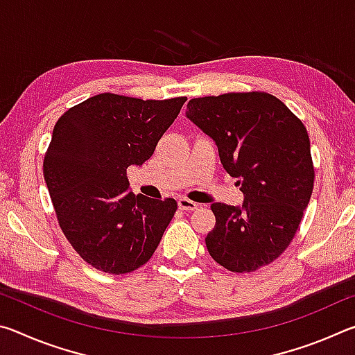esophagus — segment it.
Here are the masks:
<instances>
[{"mask_svg": "<svg viewBox=\"0 0 355 355\" xmlns=\"http://www.w3.org/2000/svg\"><path fill=\"white\" fill-rule=\"evenodd\" d=\"M178 208L183 209V211H194V209H197V203L189 200V199H186V197H180Z\"/></svg>", "mask_w": 355, "mask_h": 355, "instance_id": "obj_1", "label": "esophagus"}]
</instances>
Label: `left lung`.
<instances>
[{
	"instance_id": "left-lung-1",
	"label": "left lung",
	"mask_w": 355,
	"mask_h": 355,
	"mask_svg": "<svg viewBox=\"0 0 355 355\" xmlns=\"http://www.w3.org/2000/svg\"><path fill=\"white\" fill-rule=\"evenodd\" d=\"M186 117L216 142L244 194L243 207L211 205L209 255L232 272H254L284 254L310 202L315 169L307 130L266 92L192 98Z\"/></svg>"
}]
</instances>
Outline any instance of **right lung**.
Returning a JSON list of instances; mask_svg holds the SVG:
<instances>
[{
	"label": "right lung",
	"instance_id": "right-lung-1",
	"mask_svg": "<svg viewBox=\"0 0 355 355\" xmlns=\"http://www.w3.org/2000/svg\"><path fill=\"white\" fill-rule=\"evenodd\" d=\"M186 97L98 94L65 111L44 158L59 227L84 261L107 274L146 264L177 211L173 199L128 189L127 169L153 155Z\"/></svg>",
	"mask_w": 355,
	"mask_h": 355
}]
</instances>
